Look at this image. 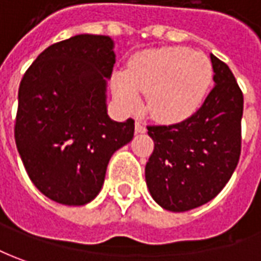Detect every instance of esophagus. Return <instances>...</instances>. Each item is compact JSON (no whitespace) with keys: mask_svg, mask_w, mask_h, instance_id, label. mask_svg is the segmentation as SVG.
I'll use <instances>...</instances> for the list:
<instances>
[{"mask_svg":"<svg viewBox=\"0 0 261 261\" xmlns=\"http://www.w3.org/2000/svg\"><path fill=\"white\" fill-rule=\"evenodd\" d=\"M145 124L141 120H136V131L137 133H145Z\"/></svg>","mask_w":261,"mask_h":261,"instance_id":"esophagus-1","label":"esophagus"}]
</instances>
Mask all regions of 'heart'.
Instances as JSON below:
<instances>
[{
  "label": "heart",
  "instance_id": "1",
  "mask_svg": "<svg viewBox=\"0 0 261 261\" xmlns=\"http://www.w3.org/2000/svg\"><path fill=\"white\" fill-rule=\"evenodd\" d=\"M213 64L203 53L187 47L148 49L133 58L127 72L113 77V91L121 107L134 113L141 93L148 110L161 121H180L197 110L213 81Z\"/></svg>",
  "mask_w": 261,
  "mask_h": 261
}]
</instances>
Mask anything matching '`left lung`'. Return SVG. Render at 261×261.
Returning a JSON list of instances; mask_svg holds the SVG:
<instances>
[{"label": "left lung", "mask_w": 261, "mask_h": 261, "mask_svg": "<svg viewBox=\"0 0 261 261\" xmlns=\"http://www.w3.org/2000/svg\"><path fill=\"white\" fill-rule=\"evenodd\" d=\"M216 86L184 121L147 125L154 150L145 164L150 194L170 212L208 203L234 173L242 153L243 93L228 65L210 56Z\"/></svg>", "instance_id": "1"}]
</instances>
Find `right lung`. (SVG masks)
Wrapping results in <instances>:
<instances>
[{"label": "right lung", "instance_id": "add662e5", "mask_svg": "<svg viewBox=\"0 0 261 261\" xmlns=\"http://www.w3.org/2000/svg\"><path fill=\"white\" fill-rule=\"evenodd\" d=\"M114 64L110 37L81 34L44 49L21 80L15 144L34 186L60 204L90 203L111 155L134 136L133 118L107 114Z\"/></svg>", "mask_w": 261, "mask_h": 261}]
</instances>
